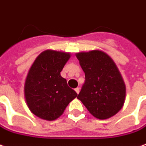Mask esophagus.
<instances>
[{
    "mask_svg": "<svg viewBox=\"0 0 146 146\" xmlns=\"http://www.w3.org/2000/svg\"><path fill=\"white\" fill-rule=\"evenodd\" d=\"M80 88H77L75 89V92H76V93H77V94L80 93Z\"/></svg>",
    "mask_w": 146,
    "mask_h": 146,
    "instance_id": "34e87169",
    "label": "esophagus"
}]
</instances>
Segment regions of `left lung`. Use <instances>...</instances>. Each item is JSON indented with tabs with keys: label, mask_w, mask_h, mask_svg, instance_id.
<instances>
[{
	"label": "left lung",
	"mask_w": 146,
	"mask_h": 146,
	"mask_svg": "<svg viewBox=\"0 0 146 146\" xmlns=\"http://www.w3.org/2000/svg\"><path fill=\"white\" fill-rule=\"evenodd\" d=\"M76 57L85 73V82L77 98L98 119L114 116L123 107L126 92L115 62L100 50L79 53Z\"/></svg>",
	"instance_id": "left-lung-1"
}]
</instances>
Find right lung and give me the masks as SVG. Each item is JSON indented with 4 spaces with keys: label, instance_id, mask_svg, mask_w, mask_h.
Instances as JSON below:
<instances>
[{
    "label": "right lung",
    "instance_id": "1",
    "mask_svg": "<svg viewBox=\"0 0 146 146\" xmlns=\"http://www.w3.org/2000/svg\"><path fill=\"white\" fill-rule=\"evenodd\" d=\"M70 57L69 53L46 50L30 67L25 83V101L32 113L42 119H57L77 96L60 75Z\"/></svg>",
    "mask_w": 146,
    "mask_h": 146
}]
</instances>
